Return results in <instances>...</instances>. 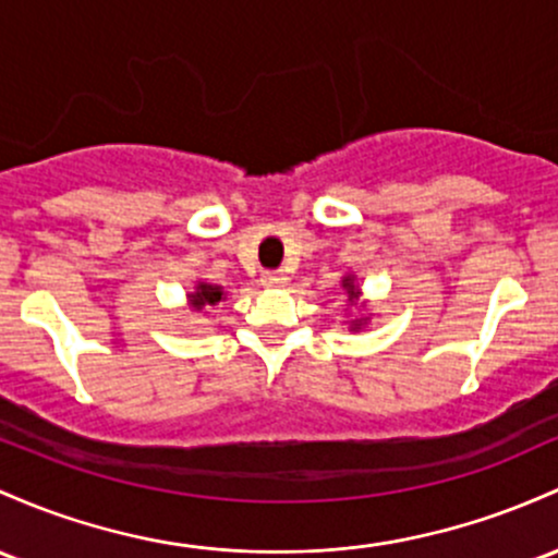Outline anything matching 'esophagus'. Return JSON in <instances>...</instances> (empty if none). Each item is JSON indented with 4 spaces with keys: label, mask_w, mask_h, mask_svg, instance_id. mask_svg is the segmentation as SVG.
<instances>
[{
    "label": "esophagus",
    "mask_w": 558,
    "mask_h": 558,
    "mask_svg": "<svg viewBox=\"0 0 558 558\" xmlns=\"http://www.w3.org/2000/svg\"><path fill=\"white\" fill-rule=\"evenodd\" d=\"M262 286H267V289H280V286H289V275L280 272V269H269V272L262 275Z\"/></svg>",
    "instance_id": "obj_1"
}]
</instances>
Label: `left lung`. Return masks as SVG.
I'll return each mask as SVG.
<instances>
[{"instance_id":"8db88e82","label":"left lung","mask_w":558,"mask_h":558,"mask_svg":"<svg viewBox=\"0 0 558 558\" xmlns=\"http://www.w3.org/2000/svg\"><path fill=\"white\" fill-rule=\"evenodd\" d=\"M341 286H344V291H347V296H349V304H354V299L360 296V289H357V283H354L352 275H347V278L341 280ZM365 323H368V317H357V320H352V330H360V328L365 326Z\"/></svg>"}]
</instances>
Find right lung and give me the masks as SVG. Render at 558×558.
I'll return each instance as SVG.
<instances>
[{
    "mask_svg": "<svg viewBox=\"0 0 558 558\" xmlns=\"http://www.w3.org/2000/svg\"><path fill=\"white\" fill-rule=\"evenodd\" d=\"M222 299H225L222 286L204 283V280H198V286H195V291L187 293V304H190V307H193L195 312H201L204 307H214V304L222 302Z\"/></svg>",
    "mask_w": 558,
    "mask_h": 558,
    "instance_id": "1",
    "label": "right lung"
}]
</instances>
